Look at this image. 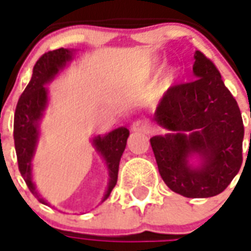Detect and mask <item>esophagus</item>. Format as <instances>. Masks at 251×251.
I'll return each mask as SVG.
<instances>
[{
	"label": "esophagus",
	"mask_w": 251,
	"mask_h": 251,
	"mask_svg": "<svg viewBox=\"0 0 251 251\" xmlns=\"http://www.w3.org/2000/svg\"><path fill=\"white\" fill-rule=\"evenodd\" d=\"M148 130H149V127H148V125L145 124L144 121L137 120L131 124V131L133 133H146Z\"/></svg>",
	"instance_id": "obj_1"
}]
</instances>
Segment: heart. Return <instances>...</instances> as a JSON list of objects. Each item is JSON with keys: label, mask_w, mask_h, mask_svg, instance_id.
I'll return each instance as SVG.
<instances>
[{"label": "heart", "mask_w": 251, "mask_h": 251, "mask_svg": "<svg viewBox=\"0 0 251 251\" xmlns=\"http://www.w3.org/2000/svg\"><path fill=\"white\" fill-rule=\"evenodd\" d=\"M157 69H158L157 62H149L148 66H146V70H145L146 77L150 78L157 72ZM178 81H179V73L177 72V69L169 68L166 70H163L162 73L157 77L155 82H154V94L157 97H162L170 89L177 85Z\"/></svg>", "instance_id": "heart-1"}]
</instances>
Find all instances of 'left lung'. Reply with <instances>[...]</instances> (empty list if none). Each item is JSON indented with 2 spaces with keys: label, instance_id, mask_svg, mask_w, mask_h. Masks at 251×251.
<instances>
[{
  "label": "left lung",
  "instance_id": "left-lung-1",
  "mask_svg": "<svg viewBox=\"0 0 251 251\" xmlns=\"http://www.w3.org/2000/svg\"><path fill=\"white\" fill-rule=\"evenodd\" d=\"M193 73L196 81L176 85L158 103L153 121L169 133L151 137L150 145L170 190L207 198L224 192L239 172L245 130L235 98L200 50Z\"/></svg>",
  "mask_w": 251,
  "mask_h": 251
}]
</instances>
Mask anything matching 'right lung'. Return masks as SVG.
<instances>
[{
	"mask_svg": "<svg viewBox=\"0 0 251 251\" xmlns=\"http://www.w3.org/2000/svg\"><path fill=\"white\" fill-rule=\"evenodd\" d=\"M73 59V50L61 49L48 51L42 55L33 68V75L27 83L21 97L17 103L14 113V146H16L17 161L21 176L25 179L29 190L37 200L48 205V202L38 194L36 185L33 182V169L31 159L34 157L40 138V122L48 107V88L46 85L51 82L59 70L65 68L69 61ZM129 130L121 126L105 135H96L92 140L102 159L106 163L109 172V185L102 202L110 196L113 187L116 186L118 178V166L121 157L126 148V141Z\"/></svg>",
	"mask_w": 251,
	"mask_h": 251,
	"instance_id": "obj_1",
	"label": "right lung"
}]
</instances>
